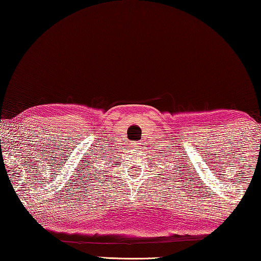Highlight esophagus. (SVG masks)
I'll use <instances>...</instances> for the list:
<instances>
[{"instance_id":"obj_1","label":"esophagus","mask_w":261,"mask_h":261,"mask_svg":"<svg viewBox=\"0 0 261 261\" xmlns=\"http://www.w3.org/2000/svg\"><path fill=\"white\" fill-rule=\"evenodd\" d=\"M135 146H136V147H137V148H138V147H139V144H135Z\"/></svg>"}]
</instances>
